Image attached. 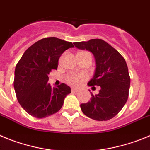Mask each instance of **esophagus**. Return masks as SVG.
<instances>
[{"mask_svg":"<svg viewBox=\"0 0 150 150\" xmlns=\"http://www.w3.org/2000/svg\"><path fill=\"white\" fill-rule=\"evenodd\" d=\"M79 91V89L78 88H72V93H77V92Z\"/></svg>","mask_w":150,"mask_h":150,"instance_id":"obj_1","label":"esophagus"}]
</instances>
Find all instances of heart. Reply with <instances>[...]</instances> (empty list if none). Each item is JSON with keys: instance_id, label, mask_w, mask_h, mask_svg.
<instances>
[{"instance_id": "obj_1", "label": "heart", "mask_w": 150, "mask_h": 150, "mask_svg": "<svg viewBox=\"0 0 150 150\" xmlns=\"http://www.w3.org/2000/svg\"><path fill=\"white\" fill-rule=\"evenodd\" d=\"M81 52H80L78 53H81ZM86 75H83V74H70L67 76V81L69 84L72 85V86H78V85L81 83L83 81L86 80Z\"/></svg>"}]
</instances>
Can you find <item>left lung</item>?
I'll use <instances>...</instances> for the list:
<instances>
[{"instance_id":"left-lung-1","label":"left lung","mask_w":150,"mask_h":150,"mask_svg":"<svg viewBox=\"0 0 150 150\" xmlns=\"http://www.w3.org/2000/svg\"><path fill=\"white\" fill-rule=\"evenodd\" d=\"M74 45L93 54L95 73L87 84L100 87L96 95L90 93V102L81 104L82 112L95 120H110L120 111L129 97L130 76L126 62L115 48L100 39L78 42Z\"/></svg>"}]
</instances>
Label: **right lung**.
<instances>
[{
  "mask_svg": "<svg viewBox=\"0 0 150 150\" xmlns=\"http://www.w3.org/2000/svg\"><path fill=\"white\" fill-rule=\"evenodd\" d=\"M72 42L56 37L39 40L28 48L15 69L14 89L22 108L30 115L44 118L60 110L71 88L61 83L52 88L48 75L57 69L62 54Z\"/></svg>",
  "mask_w": 150,
  "mask_h": 150,
  "instance_id": "add662e5",
  "label": "right lung"
}]
</instances>
